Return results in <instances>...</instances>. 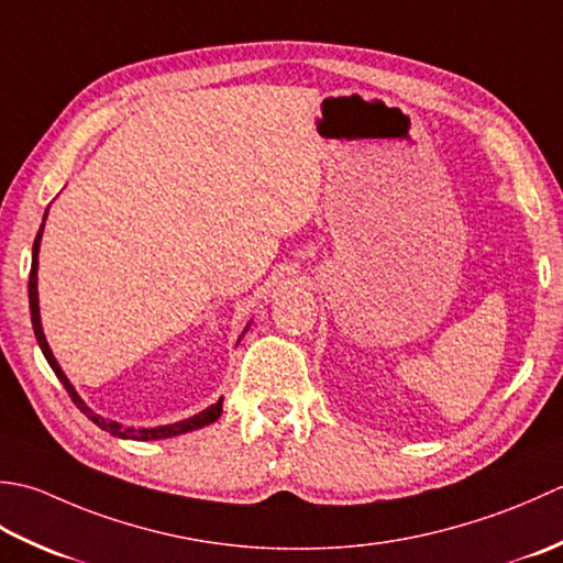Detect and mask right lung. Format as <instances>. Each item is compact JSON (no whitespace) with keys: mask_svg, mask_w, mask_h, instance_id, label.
I'll use <instances>...</instances> for the list:
<instances>
[{"mask_svg":"<svg viewBox=\"0 0 563 563\" xmlns=\"http://www.w3.org/2000/svg\"><path fill=\"white\" fill-rule=\"evenodd\" d=\"M45 216H48V211H45ZM45 216H43V223H45ZM41 235H43V225L38 228L36 240H33V255H31V274H29L31 323H33V332H36V340H38V345H41V350H43V354H45V360H48L51 369H53L55 376L63 382L65 391L70 394L73 404H75L79 410H82L85 416H87L91 422H95V426H99L101 430H107L109 434H113V438H121V440H143V442H147V440L175 438V434H185V432H191V430H199V428H203V426H211V422H216L218 418H221V412H223V398L218 400V404H213V406H209L206 410H201L199 416L187 418V420H179V422H172V426H159V428H123L121 422L101 418V416H97L95 410L87 408L85 400L77 396L75 386H73L70 382H67V376L63 374L60 364L55 362L53 352H51V347H48V340H45L43 328H41V311H38V250H41Z\"/></svg>","mask_w":563,"mask_h":563,"instance_id":"1","label":"right lung"}]
</instances>
